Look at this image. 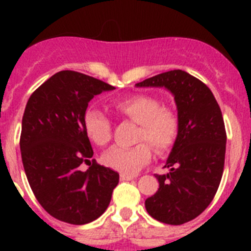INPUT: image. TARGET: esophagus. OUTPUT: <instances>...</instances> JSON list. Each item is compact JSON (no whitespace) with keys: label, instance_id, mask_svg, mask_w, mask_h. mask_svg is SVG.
<instances>
[{"label":"esophagus","instance_id":"obj_1","mask_svg":"<svg viewBox=\"0 0 251 251\" xmlns=\"http://www.w3.org/2000/svg\"><path fill=\"white\" fill-rule=\"evenodd\" d=\"M134 178H136V177L130 176V175H121L122 181H132V179H134Z\"/></svg>","mask_w":251,"mask_h":251}]
</instances>
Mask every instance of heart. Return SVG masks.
Instances as JSON below:
<instances>
[{
	"mask_svg": "<svg viewBox=\"0 0 251 251\" xmlns=\"http://www.w3.org/2000/svg\"><path fill=\"white\" fill-rule=\"evenodd\" d=\"M113 105L119 114L139 124L137 139L142 143L132 148L113 147L106 151L103 156L106 167L123 175H134L152 158L150 144L157 153H165L174 147L179 133L178 114L170 106H162L158 98L148 94H134L115 100ZM83 123L86 136L95 145L109 143L112 123L103 112L88 108L84 113Z\"/></svg>",
	"mask_w": 251,
	"mask_h": 251,
	"instance_id": "obj_1",
	"label": "heart"
}]
</instances>
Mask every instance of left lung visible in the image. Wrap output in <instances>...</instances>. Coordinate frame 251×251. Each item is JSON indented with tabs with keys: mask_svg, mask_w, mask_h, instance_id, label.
Returning a JSON list of instances; mask_svg holds the SVG:
<instances>
[{
	"mask_svg": "<svg viewBox=\"0 0 251 251\" xmlns=\"http://www.w3.org/2000/svg\"><path fill=\"white\" fill-rule=\"evenodd\" d=\"M172 93L179 133L166 161L168 174L156 175L158 191L146 200L148 214L168 225L194 220L210 205L224 172L226 132L223 114L206 84L183 70H171L136 84Z\"/></svg>",
	"mask_w": 251,
	"mask_h": 251,
	"instance_id": "1",
	"label": "left lung"
}]
</instances>
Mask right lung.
<instances>
[{"mask_svg": "<svg viewBox=\"0 0 251 251\" xmlns=\"http://www.w3.org/2000/svg\"><path fill=\"white\" fill-rule=\"evenodd\" d=\"M115 89L72 70L37 88L22 117L20 148L36 200L52 217L73 225L98 219L109 206L119 175L98 165L84 129V113L95 95ZM81 163L91 167L78 168Z\"/></svg>", "mask_w": 251, "mask_h": 251, "instance_id": "add662e5", "label": "right lung"}]
</instances>
